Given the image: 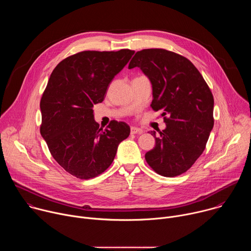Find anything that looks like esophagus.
<instances>
[{"label": "esophagus", "instance_id": "34e87169", "mask_svg": "<svg viewBox=\"0 0 251 251\" xmlns=\"http://www.w3.org/2000/svg\"><path fill=\"white\" fill-rule=\"evenodd\" d=\"M130 132H131V134H141V133H143V130L141 128L133 126V127H131Z\"/></svg>", "mask_w": 251, "mask_h": 251}]
</instances>
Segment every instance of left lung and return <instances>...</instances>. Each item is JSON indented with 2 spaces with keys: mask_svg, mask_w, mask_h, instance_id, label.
<instances>
[{
  "mask_svg": "<svg viewBox=\"0 0 251 251\" xmlns=\"http://www.w3.org/2000/svg\"><path fill=\"white\" fill-rule=\"evenodd\" d=\"M139 67L150 79L151 107L161 111L166 129L156 132V146L146 153L159 175L187 172L205 149L213 127V96L197 67L185 56L163 49L137 51L128 68Z\"/></svg>",
  "mask_w": 251,
  "mask_h": 251,
  "instance_id": "1",
  "label": "left lung"
}]
</instances>
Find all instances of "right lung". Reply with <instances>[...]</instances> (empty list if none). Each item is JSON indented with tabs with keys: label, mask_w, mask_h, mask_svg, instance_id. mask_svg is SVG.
<instances>
[{
	"label": "right lung",
	"mask_w": 251,
	"mask_h": 251,
	"mask_svg": "<svg viewBox=\"0 0 251 251\" xmlns=\"http://www.w3.org/2000/svg\"><path fill=\"white\" fill-rule=\"evenodd\" d=\"M134 52L84 50L61 60L51 73L41 99L40 130L53 159L70 175L88 180L102 174L129 136L122 121L99 128L92 108Z\"/></svg>",
	"instance_id": "add662e5"
}]
</instances>
